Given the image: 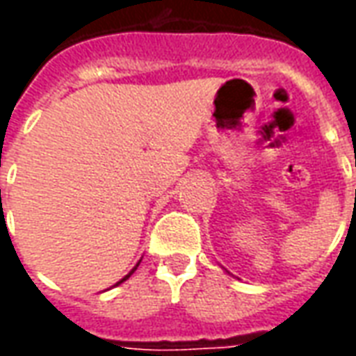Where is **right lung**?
Returning a JSON list of instances; mask_svg holds the SVG:
<instances>
[{"instance_id":"1","label":"right lung","mask_w":356,"mask_h":356,"mask_svg":"<svg viewBox=\"0 0 356 356\" xmlns=\"http://www.w3.org/2000/svg\"><path fill=\"white\" fill-rule=\"evenodd\" d=\"M140 259H143V257H140ZM140 259H139V261H137V263H135V267H133V268H131V270H129V273H127V275H125V276H124V278H120V280H118V282H116V284H114V286H120V284H122V282H125V280H127V278H129V276H131V275H133V273H135V270H137V267H139V263H140ZM114 286H110V288H114ZM110 288H108V290H110Z\"/></svg>"}]
</instances>
